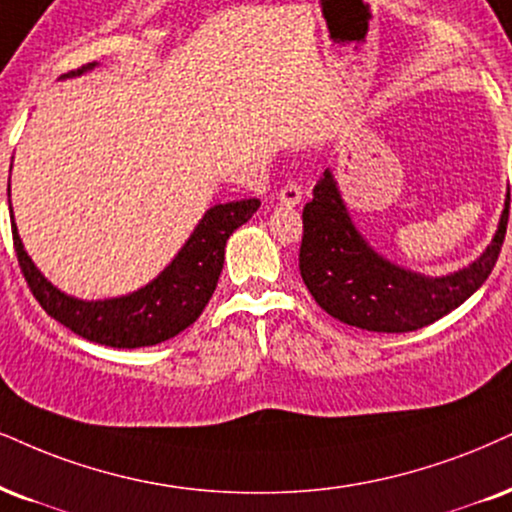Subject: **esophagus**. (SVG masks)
I'll return each instance as SVG.
<instances>
[{
  "instance_id": "1",
  "label": "esophagus",
  "mask_w": 512,
  "mask_h": 512,
  "mask_svg": "<svg viewBox=\"0 0 512 512\" xmlns=\"http://www.w3.org/2000/svg\"><path fill=\"white\" fill-rule=\"evenodd\" d=\"M277 199H280L282 206H299L301 199H304V189H301V185H296V182H287L280 189V194H277Z\"/></svg>"
}]
</instances>
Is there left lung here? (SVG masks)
<instances>
[{
  "label": "left lung",
  "instance_id": "left-lung-1",
  "mask_svg": "<svg viewBox=\"0 0 512 512\" xmlns=\"http://www.w3.org/2000/svg\"><path fill=\"white\" fill-rule=\"evenodd\" d=\"M510 192L491 244L449 275L415 273L389 261L353 225L327 168L304 206L299 270L308 292L332 318L368 332H413L468 301L496 266L506 239Z\"/></svg>",
  "mask_w": 512,
  "mask_h": 512
}]
</instances>
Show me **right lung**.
I'll use <instances>...</instances> for the list:
<instances>
[{
    "label": "right lung",
    "mask_w": 512,
    "mask_h": 512,
    "mask_svg": "<svg viewBox=\"0 0 512 512\" xmlns=\"http://www.w3.org/2000/svg\"><path fill=\"white\" fill-rule=\"evenodd\" d=\"M94 66L97 63L82 66L61 78H75V75L92 71ZM258 206H261L258 199H239L211 206L173 261L154 280L130 294L97 301L78 299L54 287L25 251L16 220H11V232H14L18 266L44 311L87 342L113 346V349H140V346L166 342L199 318L208 299L216 292L227 239L254 216ZM11 218H14V211H11Z\"/></svg>",
    "instance_id": "right-lung-1"
}]
</instances>
